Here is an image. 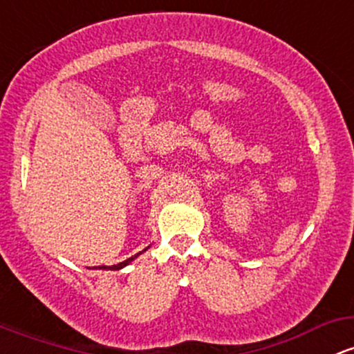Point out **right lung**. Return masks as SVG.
I'll return each instance as SVG.
<instances>
[{
	"mask_svg": "<svg viewBox=\"0 0 354 354\" xmlns=\"http://www.w3.org/2000/svg\"><path fill=\"white\" fill-rule=\"evenodd\" d=\"M138 257V254L134 255V257H129L127 260H124V262H120V263H118V266H112V267H107V266H100V267H95V269H111V270H119V269H122V267H126L127 263L129 262H133V260Z\"/></svg>",
	"mask_w": 354,
	"mask_h": 354,
	"instance_id": "add662e5",
	"label": "right lung"
}]
</instances>
